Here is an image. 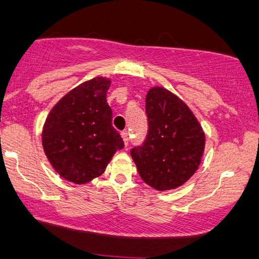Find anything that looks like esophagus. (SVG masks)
Instances as JSON below:
<instances>
[{
  "instance_id": "1",
  "label": "esophagus",
  "mask_w": 259,
  "mask_h": 259,
  "mask_svg": "<svg viewBox=\"0 0 259 259\" xmlns=\"http://www.w3.org/2000/svg\"><path fill=\"white\" fill-rule=\"evenodd\" d=\"M121 137H122V140L124 143V145H128V140H130V137H128V133L127 132H122L121 133Z\"/></svg>"
}]
</instances>
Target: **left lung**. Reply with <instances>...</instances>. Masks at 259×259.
<instances>
[{
	"mask_svg": "<svg viewBox=\"0 0 259 259\" xmlns=\"http://www.w3.org/2000/svg\"><path fill=\"white\" fill-rule=\"evenodd\" d=\"M148 136L131 156L145 184L157 191L184 185L199 167L205 135L183 100L156 86L146 95Z\"/></svg>",
	"mask_w": 259,
	"mask_h": 259,
	"instance_id": "obj_1",
	"label": "left lung"
}]
</instances>
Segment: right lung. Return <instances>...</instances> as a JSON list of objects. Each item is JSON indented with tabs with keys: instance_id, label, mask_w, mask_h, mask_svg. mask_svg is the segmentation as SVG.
Returning <instances> with one entry per match:
<instances>
[{
	"instance_id": "1",
	"label": "right lung",
	"mask_w": 259,
	"mask_h": 259,
	"mask_svg": "<svg viewBox=\"0 0 259 259\" xmlns=\"http://www.w3.org/2000/svg\"><path fill=\"white\" fill-rule=\"evenodd\" d=\"M110 79L103 76L78 85L48 115L41 144L50 164L65 180L86 184L104 173L123 140L111 126L107 103Z\"/></svg>"
}]
</instances>
